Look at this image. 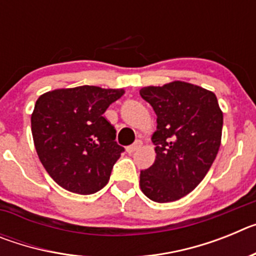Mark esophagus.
I'll use <instances>...</instances> for the list:
<instances>
[{"label": "esophagus", "mask_w": 256, "mask_h": 256, "mask_svg": "<svg viewBox=\"0 0 256 256\" xmlns=\"http://www.w3.org/2000/svg\"><path fill=\"white\" fill-rule=\"evenodd\" d=\"M141 146H142V142L138 140V141H136L134 144H130V146H128V148H126V152H128V154H133L136 150H138V148H141Z\"/></svg>", "instance_id": "34e87169"}]
</instances>
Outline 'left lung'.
<instances>
[{"label": "left lung", "mask_w": 256, "mask_h": 256, "mask_svg": "<svg viewBox=\"0 0 256 256\" xmlns=\"http://www.w3.org/2000/svg\"><path fill=\"white\" fill-rule=\"evenodd\" d=\"M156 114L154 164L140 174V187L155 202L180 200L198 186L222 142L223 112L216 96L192 83L174 80L140 90Z\"/></svg>", "instance_id": "1"}]
</instances>
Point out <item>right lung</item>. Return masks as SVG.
Here are the masks:
<instances>
[{
	"label": "right lung",
	"mask_w": 256,
	"mask_h": 256,
	"mask_svg": "<svg viewBox=\"0 0 256 256\" xmlns=\"http://www.w3.org/2000/svg\"><path fill=\"white\" fill-rule=\"evenodd\" d=\"M126 94L123 88L79 86L58 88L38 97L32 112V134L50 177L79 195H91L108 184L124 148L104 116Z\"/></svg>",
	"instance_id": "add662e5"
}]
</instances>
